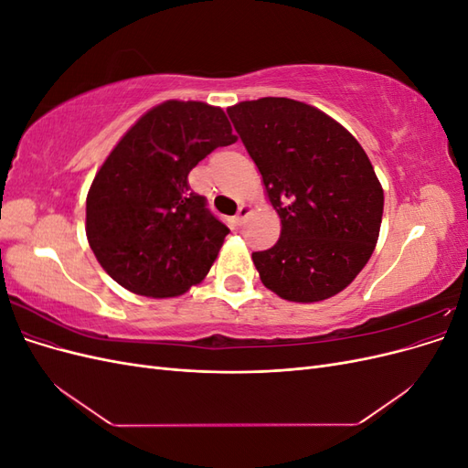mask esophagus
Segmentation results:
<instances>
[{"label":"esophagus","mask_w":468,"mask_h":468,"mask_svg":"<svg viewBox=\"0 0 468 468\" xmlns=\"http://www.w3.org/2000/svg\"><path fill=\"white\" fill-rule=\"evenodd\" d=\"M251 215V207L248 203H242L238 207V212H236V224H244V220Z\"/></svg>","instance_id":"obj_1"}]
</instances>
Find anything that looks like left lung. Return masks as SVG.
Returning <instances> with one entry per match:
<instances>
[{
	"label": "left lung",
	"instance_id": "1",
	"mask_svg": "<svg viewBox=\"0 0 468 468\" xmlns=\"http://www.w3.org/2000/svg\"><path fill=\"white\" fill-rule=\"evenodd\" d=\"M281 218L273 248L251 253L263 285L291 303L342 292L373 256L385 193L357 138L287 97L226 109Z\"/></svg>",
	"mask_w": 468,
	"mask_h": 468
}]
</instances>
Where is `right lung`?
I'll return each instance as SVG.
<instances>
[{
	"label": "right lung",
	"mask_w": 468,
	"mask_h": 468,
	"mask_svg": "<svg viewBox=\"0 0 468 468\" xmlns=\"http://www.w3.org/2000/svg\"><path fill=\"white\" fill-rule=\"evenodd\" d=\"M236 143L220 107L169 99L122 134L97 169L86 234L111 279L131 292L169 299L207 277L229 229L210 215L187 176Z\"/></svg>",
	"instance_id": "right-lung-1"
}]
</instances>
